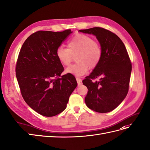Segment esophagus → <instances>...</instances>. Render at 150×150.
<instances>
[{
    "instance_id": "esophagus-1",
    "label": "esophagus",
    "mask_w": 150,
    "mask_h": 150,
    "mask_svg": "<svg viewBox=\"0 0 150 150\" xmlns=\"http://www.w3.org/2000/svg\"><path fill=\"white\" fill-rule=\"evenodd\" d=\"M76 81H77V83H78V86H80L82 84V79L80 78L79 77H76Z\"/></svg>"
}]
</instances>
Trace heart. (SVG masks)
Returning a JSON list of instances; mask_svg holds the SVG:
<instances>
[{"instance_id": "1", "label": "heart", "mask_w": 150, "mask_h": 150, "mask_svg": "<svg viewBox=\"0 0 150 150\" xmlns=\"http://www.w3.org/2000/svg\"><path fill=\"white\" fill-rule=\"evenodd\" d=\"M56 54L59 62L64 66H69L76 55L77 63L67 69L68 74L82 76L89 68L94 69L99 64L103 55L100 44L93 37L84 34H76L68 42V48L62 45L56 49Z\"/></svg>"}]
</instances>
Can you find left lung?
I'll return each instance as SVG.
<instances>
[{
  "instance_id": "left-lung-1",
  "label": "left lung",
  "mask_w": 150,
  "mask_h": 150,
  "mask_svg": "<svg viewBox=\"0 0 150 150\" xmlns=\"http://www.w3.org/2000/svg\"><path fill=\"white\" fill-rule=\"evenodd\" d=\"M79 32L96 36L103 51L100 63L82 81L88 89L86 104L96 112H110L128 93L132 63L127 51L120 38L108 30L94 27Z\"/></svg>"
}]
</instances>
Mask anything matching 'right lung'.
Wrapping results in <instances>:
<instances>
[{
    "label": "right lung",
    "instance_id": "add662e5",
    "mask_svg": "<svg viewBox=\"0 0 150 150\" xmlns=\"http://www.w3.org/2000/svg\"><path fill=\"white\" fill-rule=\"evenodd\" d=\"M71 33L38 31L23 44L16 64L21 94L27 105L45 117H53L67 108L70 96L77 86L71 74L64 71L57 58V48Z\"/></svg>",
    "mask_w": 150,
    "mask_h": 150
}]
</instances>
